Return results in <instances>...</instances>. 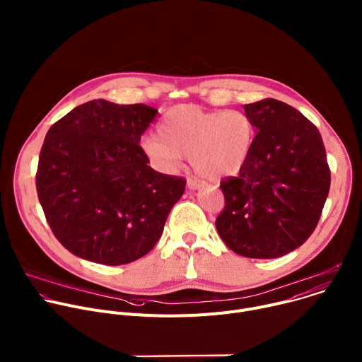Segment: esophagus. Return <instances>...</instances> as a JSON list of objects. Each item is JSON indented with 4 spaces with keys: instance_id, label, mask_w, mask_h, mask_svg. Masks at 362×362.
Here are the masks:
<instances>
[{
    "instance_id": "esophagus-1",
    "label": "esophagus",
    "mask_w": 362,
    "mask_h": 362,
    "mask_svg": "<svg viewBox=\"0 0 362 362\" xmlns=\"http://www.w3.org/2000/svg\"><path fill=\"white\" fill-rule=\"evenodd\" d=\"M202 182L200 180H197V179H194V177H190V179H187V187L190 189V190H196V189H199V187H202Z\"/></svg>"
}]
</instances>
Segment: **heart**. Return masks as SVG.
<instances>
[{
    "label": "heart",
    "instance_id": "b5f03b06",
    "mask_svg": "<svg viewBox=\"0 0 362 362\" xmlns=\"http://www.w3.org/2000/svg\"><path fill=\"white\" fill-rule=\"evenodd\" d=\"M255 126L240 110H204L196 105L169 109L158 136H146L141 148L151 165L173 172L189 156L192 168L209 179L236 173L246 162Z\"/></svg>",
    "mask_w": 362,
    "mask_h": 362
}]
</instances>
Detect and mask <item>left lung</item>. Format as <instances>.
<instances>
[{"label": "left lung", "mask_w": 362, "mask_h": 362, "mask_svg": "<svg viewBox=\"0 0 362 362\" xmlns=\"http://www.w3.org/2000/svg\"><path fill=\"white\" fill-rule=\"evenodd\" d=\"M243 109L257 133L239 175L221 182L225 208L216 229L238 255L272 259L315 230L331 170L320 130L300 112L275 98Z\"/></svg>", "instance_id": "obj_1"}]
</instances>
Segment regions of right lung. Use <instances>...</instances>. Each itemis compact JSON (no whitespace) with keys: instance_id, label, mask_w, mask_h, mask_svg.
<instances>
[{"instance_id":"obj_1","label":"right lung","mask_w":362,"mask_h":362,"mask_svg":"<svg viewBox=\"0 0 362 362\" xmlns=\"http://www.w3.org/2000/svg\"><path fill=\"white\" fill-rule=\"evenodd\" d=\"M158 110L91 100L47 132L35 186L45 219L73 255L124 265L162 236L186 179L153 170L140 143Z\"/></svg>"}]
</instances>
